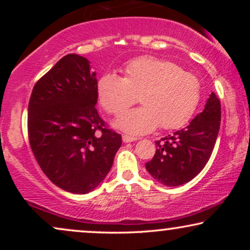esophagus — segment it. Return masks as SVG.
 Wrapping results in <instances>:
<instances>
[{"label":"esophagus","mask_w":250,"mask_h":250,"mask_svg":"<svg viewBox=\"0 0 250 250\" xmlns=\"http://www.w3.org/2000/svg\"><path fill=\"white\" fill-rule=\"evenodd\" d=\"M136 138H133V136H129V135H123V141L125 143H128V142H133V141H136Z\"/></svg>","instance_id":"1"}]
</instances>
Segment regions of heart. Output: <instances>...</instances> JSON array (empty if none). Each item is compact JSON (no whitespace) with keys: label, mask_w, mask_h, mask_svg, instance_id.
Returning <instances> with one entry per match:
<instances>
[{"label":"heart","mask_w":250,"mask_h":250,"mask_svg":"<svg viewBox=\"0 0 250 250\" xmlns=\"http://www.w3.org/2000/svg\"><path fill=\"white\" fill-rule=\"evenodd\" d=\"M124 77L104 74L97 85L99 102L108 114L119 116L136 102L142 107L127 112L117 122L132 134L176 129L190 121L200 102V82L179 64L146 56L123 68Z\"/></svg>","instance_id":"b5f03b06"}]
</instances>
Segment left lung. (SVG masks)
<instances>
[{
    "instance_id": "left-lung-1",
    "label": "left lung",
    "mask_w": 250,
    "mask_h": 250,
    "mask_svg": "<svg viewBox=\"0 0 250 250\" xmlns=\"http://www.w3.org/2000/svg\"><path fill=\"white\" fill-rule=\"evenodd\" d=\"M221 125V102L209 95L203 112L187 127L156 141V153L146 168L166 187H177L197 176L209 160Z\"/></svg>"
}]
</instances>
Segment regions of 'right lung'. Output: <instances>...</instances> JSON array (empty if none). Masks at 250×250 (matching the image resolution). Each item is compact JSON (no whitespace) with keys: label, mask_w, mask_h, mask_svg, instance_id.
I'll use <instances>...</instances> for the list:
<instances>
[{"label":"right lung","mask_w":250,"mask_h":250,"mask_svg":"<svg viewBox=\"0 0 250 250\" xmlns=\"http://www.w3.org/2000/svg\"><path fill=\"white\" fill-rule=\"evenodd\" d=\"M97 85L86 58L67 54L36 82L29 99L30 148L51 182L68 192L94 190L122 146V135L95 108Z\"/></svg>","instance_id":"add662e5"}]
</instances>
